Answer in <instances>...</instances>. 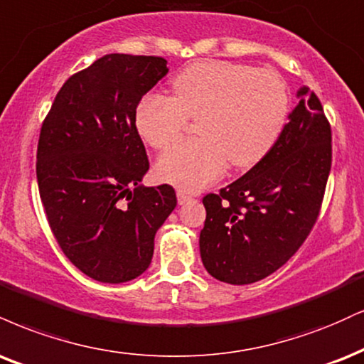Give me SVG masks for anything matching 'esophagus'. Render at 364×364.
<instances>
[{"label": "esophagus", "instance_id": "34e87169", "mask_svg": "<svg viewBox=\"0 0 364 364\" xmlns=\"http://www.w3.org/2000/svg\"><path fill=\"white\" fill-rule=\"evenodd\" d=\"M176 196H178V203H179V205H185V203H188V201L193 200V196L185 193V191H178Z\"/></svg>", "mask_w": 364, "mask_h": 364}]
</instances>
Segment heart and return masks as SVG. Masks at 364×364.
Segmentation results:
<instances>
[{
    "label": "heart",
    "mask_w": 364,
    "mask_h": 364,
    "mask_svg": "<svg viewBox=\"0 0 364 364\" xmlns=\"http://www.w3.org/2000/svg\"><path fill=\"white\" fill-rule=\"evenodd\" d=\"M174 96L149 93L135 110V127L149 146L166 149L198 118V139L171 147L159 157L161 181L195 191L232 168H249L269 152L282 134L290 96L269 69L201 60L173 80Z\"/></svg>",
    "instance_id": "heart-1"
}]
</instances>
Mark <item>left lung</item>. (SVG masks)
<instances>
[{
  "label": "left lung",
  "mask_w": 364,
  "mask_h": 364,
  "mask_svg": "<svg viewBox=\"0 0 364 364\" xmlns=\"http://www.w3.org/2000/svg\"><path fill=\"white\" fill-rule=\"evenodd\" d=\"M299 105L269 152L220 193L203 198L205 269L218 282L251 284L299 251L321 210L332 163L331 125L314 91Z\"/></svg>",
  "instance_id": "left-lung-1"
}]
</instances>
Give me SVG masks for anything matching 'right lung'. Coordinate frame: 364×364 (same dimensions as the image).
Returning <instances> with one entry per match:
<instances>
[{
	"mask_svg": "<svg viewBox=\"0 0 364 364\" xmlns=\"http://www.w3.org/2000/svg\"><path fill=\"white\" fill-rule=\"evenodd\" d=\"M154 55L108 54L73 74L43 120L37 183L68 259L102 283L149 268L156 232L176 207L173 186L140 185L149 169L135 110L168 74Z\"/></svg>",
	"mask_w": 364,
	"mask_h": 364,
	"instance_id": "obj_1",
	"label": "right lung"
}]
</instances>
